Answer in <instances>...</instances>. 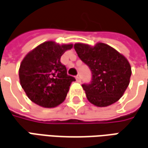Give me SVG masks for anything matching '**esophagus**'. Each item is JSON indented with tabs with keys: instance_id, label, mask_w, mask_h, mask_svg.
<instances>
[{
	"instance_id": "1",
	"label": "esophagus",
	"mask_w": 148,
	"mask_h": 148,
	"mask_svg": "<svg viewBox=\"0 0 148 148\" xmlns=\"http://www.w3.org/2000/svg\"><path fill=\"white\" fill-rule=\"evenodd\" d=\"M76 81H77V82H79V83H80V76H79V75H77V76H76Z\"/></svg>"
}]
</instances>
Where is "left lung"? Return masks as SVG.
Returning <instances> with one entry per match:
<instances>
[{
  "label": "left lung",
  "instance_id": "8db88e82",
  "mask_svg": "<svg viewBox=\"0 0 148 148\" xmlns=\"http://www.w3.org/2000/svg\"><path fill=\"white\" fill-rule=\"evenodd\" d=\"M74 48L92 72L91 83L82 85L88 101L98 107L118 101L130 84L131 67L127 58L103 42L93 47L77 42Z\"/></svg>",
  "mask_w": 148,
  "mask_h": 148
}]
</instances>
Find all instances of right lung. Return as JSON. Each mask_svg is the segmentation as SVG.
Masks as SVG:
<instances>
[{"label":"right lung","mask_w":148,"mask_h":148,"mask_svg":"<svg viewBox=\"0 0 148 148\" xmlns=\"http://www.w3.org/2000/svg\"><path fill=\"white\" fill-rule=\"evenodd\" d=\"M73 44L47 41L30 51L21 61L19 80L26 96L34 103L53 108L64 101L75 78L67 74L60 58Z\"/></svg>","instance_id":"add662e5"}]
</instances>
